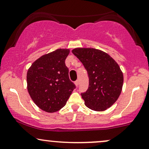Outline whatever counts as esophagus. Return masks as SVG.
<instances>
[{"label": "esophagus", "mask_w": 149, "mask_h": 149, "mask_svg": "<svg viewBox=\"0 0 149 149\" xmlns=\"http://www.w3.org/2000/svg\"><path fill=\"white\" fill-rule=\"evenodd\" d=\"M75 85H76L77 86V87H78V85H79V80H77L75 82Z\"/></svg>", "instance_id": "1"}]
</instances>
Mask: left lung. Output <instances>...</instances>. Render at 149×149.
<instances>
[{
  "mask_svg": "<svg viewBox=\"0 0 149 149\" xmlns=\"http://www.w3.org/2000/svg\"><path fill=\"white\" fill-rule=\"evenodd\" d=\"M72 53L88 73V89L81 94L85 105L98 112L107 110L122 90L123 76L119 64L107 53L96 48H76Z\"/></svg>",
  "mask_w": 149,
  "mask_h": 149,
  "instance_id": "8db88e82",
  "label": "left lung"
}]
</instances>
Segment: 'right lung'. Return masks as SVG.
I'll list each match as a JSON object with an SVG mask.
<instances>
[{
  "label": "right lung",
  "instance_id": "add662e5",
  "mask_svg": "<svg viewBox=\"0 0 149 149\" xmlns=\"http://www.w3.org/2000/svg\"><path fill=\"white\" fill-rule=\"evenodd\" d=\"M69 49L59 48L42 55L27 72V88L30 97L45 112H57L67 103L76 88L70 80L65 60Z\"/></svg>",
  "mask_w": 149,
  "mask_h": 149
}]
</instances>
